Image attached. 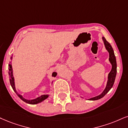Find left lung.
Masks as SVG:
<instances>
[{
    "instance_id": "1",
    "label": "left lung",
    "mask_w": 128,
    "mask_h": 128,
    "mask_svg": "<svg viewBox=\"0 0 128 128\" xmlns=\"http://www.w3.org/2000/svg\"><path fill=\"white\" fill-rule=\"evenodd\" d=\"M102 40L103 41L104 45L106 49V50H108V54H109L108 60H109L110 64H112V69L111 70H110V72H109V74H108V81H107L106 86V88H104L103 91H102L100 94H99L98 96L88 99V100H97L103 97L110 90V89L112 88L113 84H114L115 78H116V73H117V64H116V59L112 47L110 45L109 42H107L104 37H102Z\"/></svg>"
}]
</instances>
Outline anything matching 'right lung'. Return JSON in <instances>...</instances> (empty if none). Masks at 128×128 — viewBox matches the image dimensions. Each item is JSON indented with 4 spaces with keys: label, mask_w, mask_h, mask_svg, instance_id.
Instances as JSON below:
<instances>
[{
    "label": "right lung",
    "mask_w": 128,
    "mask_h": 128,
    "mask_svg": "<svg viewBox=\"0 0 128 128\" xmlns=\"http://www.w3.org/2000/svg\"><path fill=\"white\" fill-rule=\"evenodd\" d=\"M12 56L10 57V60L11 62H10L9 64V81H10V86H12V88H13L14 91H15L16 94H17V96H18L22 100L24 101V102H26V103L30 104H36L40 103V102H43L44 100H46V99L49 96V94H43V95L40 96V97H38L34 99H31V100H28V99L25 98L23 97V96L21 95V94H20L19 93L17 92L15 88V78H14V74H13V69H12ZM57 75V73L56 72H53L52 73V76L56 77ZM53 84V82H52Z\"/></svg>",
    "instance_id": "1"
}]
</instances>
